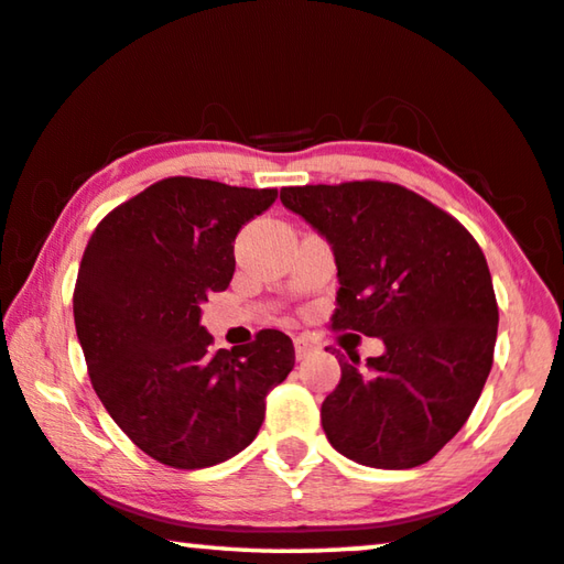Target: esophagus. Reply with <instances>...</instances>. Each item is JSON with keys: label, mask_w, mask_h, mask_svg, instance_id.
I'll return each instance as SVG.
<instances>
[{"label": "esophagus", "mask_w": 564, "mask_h": 564, "mask_svg": "<svg viewBox=\"0 0 564 564\" xmlns=\"http://www.w3.org/2000/svg\"><path fill=\"white\" fill-rule=\"evenodd\" d=\"M293 348H296V359H299V361H303V359H306V356H308L311 351H314V344H311L308 338L299 336L296 341H293Z\"/></svg>", "instance_id": "1"}]
</instances>
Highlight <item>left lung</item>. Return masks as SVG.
<instances>
[{
    "label": "left lung",
    "mask_w": 564,
    "mask_h": 564,
    "mask_svg": "<svg viewBox=\"0 0 564 564\" xmlns=\"http://www.w3.org/2000/svg\"><path fill=\"white\" fill-rule=\"evenodd\" d=\"M281 203L334 250L330 326L383 341L364 371L338 359L341 381L321 404L330 446L366 467H419L464 426L489 377L499 311L485 253L394 183L283 187Z\"/></svg>",
    "instance_id": "left-lung-1"
}]
</instances>
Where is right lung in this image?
I'll return each instance as SVG.
<instances>
[{
	"label": "right lung",
	"mask_w": 564,
	"mask_h": 564,
	"mask_svg": "<svg viewBox=\"0 0 564 564\" xmlns=\"http://www.w3.org/2000/svg\"><path fill=\"white\" fill-rule=\"evenodd\" d=\"M279 191L167 177L95 228L75 285V328L95 394L148 457L220 464L256 440L265 397L296 354L283 330L213 351L200 303L226 291L234 243Z\"/></svg>",
	"instance_id": "obj_1"
}]
</instances>
